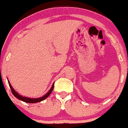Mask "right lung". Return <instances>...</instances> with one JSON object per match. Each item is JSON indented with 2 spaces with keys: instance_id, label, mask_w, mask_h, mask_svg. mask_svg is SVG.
Returning <instances> with one entry per match:
<instances>
[{
  "instance_id": "add662e5",
  "label": "right lung",
  "mask_w": 128,
  "mask_h": 128,
  "mask_svg": "<svg viewBox=\"0 0 128 128\" xmlns=\"http://www.w3.org/2000/svg\"><path fill=\"white\" fill-rule=\"evenodd\" d=\"M8 83H9V86H10V88H11L12 94H13V95L17 99H18V100H21V101H24V102H26V103H38V102H40V101H43V100H45L46 98H48V96L51 94L52 92L53 91V89H54V84L52 85V87L50 89V90H49V91H48L44 96H42L41 98H30L24 97V96H22L20 95L17 92L15 91V90L12 88V87L11 86V84H10V82L9 80H8Z\"/></svg>"
}]
</instances>
